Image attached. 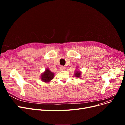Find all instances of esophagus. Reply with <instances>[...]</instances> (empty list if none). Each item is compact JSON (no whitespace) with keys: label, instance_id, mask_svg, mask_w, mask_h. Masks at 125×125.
Wrapping results in <instances>:
<instances>
[{"label":"esophagus","instance_id":"1","mask_svg":"<svg viewBox=\"0 0 125 125\" xmlns=\"http://www.w3.org/2000/svg\"><path fill=\"white\" fill-rule=\"evenodd\" d=\"M65 67H64V66H61L60 67V69L61 70H65Z\"/></svg>","mask_w":125,"mask_h":125}]
</instances>
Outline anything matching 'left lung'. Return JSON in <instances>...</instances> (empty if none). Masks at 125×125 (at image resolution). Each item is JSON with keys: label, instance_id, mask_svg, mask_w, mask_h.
<instances>
[{"label": "left lung", "instance_id": "obj_1", "mask_svg": "<svg viewBox=\"0 0 125 125\" xmlns=\"http://www.w3.org/2000/svg\"><path fill=\"white\" fill-rule=\"evenodd\" d=\"M81 71H79L78 70L75 71V73H74L75 77H77V78H80L81 77Z\"/></svg>", "mask_w": 125, "mask_h": 125}]
</instances>
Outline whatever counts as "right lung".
<instances>
[{"instance_id":"obj_1","label":"right lung","mask_w":125,"mask_h":125,"mask_svg":"<svg viewBox=\"0 0 125 125\" xmlns=\"http://www.w3.org/2000/svg\"><path fill=\"white\" fill-rule=\"evenodd\" d=\"M41 77L42 81L45 83H48L54 78V73L48 68H46L44 73H42Z\"/></svg>"}]
</instances>
